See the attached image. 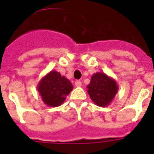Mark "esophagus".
<instances>
[{
  "label": "esophagus",
  "mask_w": 154,
  "mask_h": 154,
  "mask_svg": "<svg viewBox=\"0 0 154 154\" xmlns=\"http://www.w3.org/2000/svg\"><path fill=\"white\" fill-rule=\"evenodd\" d=\"M75 86L76 87L82 86V82H81V81H76V82H75Z\"/></svg>",
  "instance_id": "obj_1"
}]
</instances>
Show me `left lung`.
<instances>
[{
	"mask_svg": "<svg viewBox=\"0 0 154 154\" xmlns=\"http://www.w3.org/2000/svg\"><path fill=\"white\" fill-rule=\"evenodd\" d=\"M86 88L92 101L101 107L109 105L119 89L113 78L101 72L94 73Z\"/></svg>",
	"mask_w": 154,
	"mask_h": 154,
	"instance_id": "left-lung-1",
	"label": "left lung"
}]
</instances>
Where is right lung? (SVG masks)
I'll return each mask as SVG.
<instances>
[{
  "label": "right lung",
  "instance_id": "obj_1",
  "mask_svg": "<svg viewBox=\"0 0 154 154\" xmlns=\"http://www.w3.org/2000/svg\"><path fill=\"white\" fill-rule=\"evenodd\" d=\"M72 88L69 80L55 70L42 77L37 87L43 102L49 107L60 106Z\"/></svg>",
  "mask_w": 154,
  "mask_h": 154
}]
</instances>
